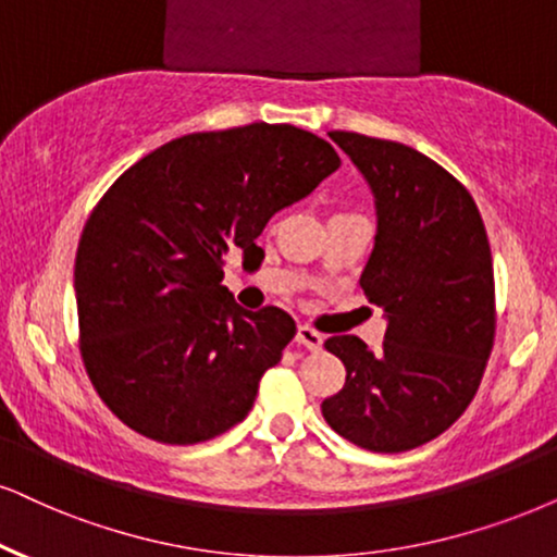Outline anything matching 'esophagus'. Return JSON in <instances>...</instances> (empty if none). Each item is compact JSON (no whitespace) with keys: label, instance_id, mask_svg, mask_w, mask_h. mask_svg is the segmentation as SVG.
<instances>
[{"label":"esophagus","instance_id":"esophagus-1","mask_svg":"<svg viewBox=\"0 0 557 557\" xmlns=\"http://www.w3.org/2000/svg\"><path fill=\"white\" fill-rule=\"evenodd\" d=\"M295 342H298L300 347H306V349H311V351H321V347H323V336L319 334V331H313L311 326H298Z\"/></svg>","mask_w":557,"mask_h":557}]
</instances>
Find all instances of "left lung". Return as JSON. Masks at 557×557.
<instances>
[{"mask_svg":"<svg viewBox=\"0 0 557 557\" xmlns=\"http://www.w3.org/2000/svg\"><path fill=\"white\" fill-rule=\"evenodd\" d=\"M375 197V246L360 285L385 311L377 351L357 336L326 347L347 368L321 404L326 424L370 453H406L462 417L494 347V262L473 197L398 140L329 133Z\"/></svg>","mask_w":557,"mask_h":557,"instance_id":"left-lung-1","label":"left lung"}]
</instances>
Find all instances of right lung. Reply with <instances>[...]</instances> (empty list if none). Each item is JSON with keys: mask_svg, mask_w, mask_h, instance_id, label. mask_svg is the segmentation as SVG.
<instances>
[{"mask_svg": "<svg viewBox=\"0 0 557 557\" xmlns=\"http://www.w3.org/2000/svg\"><path fill=\"white\" fill-rule=\"evenodd\" d=\"M342 164L295 125L189 133L115 180L84 226L74 264L82 360L133 432L197 445L244 421L295 321L246 311L223 257L259 255L267 221Z\"/></svg>", "mask_w": 557, "mask_h": 557, "instance_id": "add662e5", "label": "right lung"}]
</instances>
